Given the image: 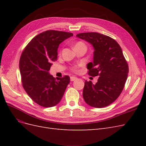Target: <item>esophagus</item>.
Returning a JSON list of instances; mask_svg holds the SVG:
<instances>
[{
  "label": "esophagus",
  "mask_w": 146,
  "mask_h": 146,
  "mask_svg": "<svg viewBox=\"0 0 146 146\" xmlns=\"http://www.w3.org/2000/svg\"><path fill=\"white\" fill-rule=\"evenodd\" d=\"M70 81H71V82H73V81H74V80H77V78L76 77H74V76H72V77H70Z\"/></svg>",
  "instance_id": "obj_1"
}]
</instances>
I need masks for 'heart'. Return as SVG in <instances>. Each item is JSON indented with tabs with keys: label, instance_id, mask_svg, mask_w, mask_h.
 I'll use <instances>...</instances> for the list:
<instances>
[{
	"label": "heart",
	"instance_id": "heart-1",
	"mask_svg": "<svg viewBox=\"0 0 146 146\" xmlns=\"http://www.w3.org/2000/svg\"><path fill=\"white\" fill-rule=\"evenodd\" d=\"M85 46V44H84L83 42H77L76 44H75L74 48L76 47H78V46ZM82 66V64H79L77 66H75L72 68V69L74 70V71H77L78 68L79 67V66Z\"/></svg>",
	"mask_w": 146,
	"mask_h": 146
}]
</instances>
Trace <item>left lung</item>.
Here are the masks:
<instances>
[{
    "mask_svg": "<svg viewBox=\"0 0 146 146\" xmlns=\"http://www.w3.org/2000/svg\"><path fill=\"white\" fill-rule=\"evenodd\" d=\"M76 36L93 47V62L88 63L87 69L89 76H99L95 85L91 81H85L84 100L92 107H107L121 94L129 73L122 48L114 39L99 33H81Z\"/></svg>",
    "mask_w": 146,
    "mask_h": 146,
    "instance_id": "obj_1",
    "label": "left lung"
}]
</instances>
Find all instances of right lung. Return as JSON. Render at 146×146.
<instances>
[{
	"label": "right lung",
	"instance_id": "1",
	"mask_svg": "<svg viewBox=\"0 0 146 146\" xmlns=\"http://www.w3.org/2000/svg\"><path fill=\"white\" fill-rule=\"evenodd\" d=\"M72 36V33L47 30L34 37L22 53L19 70L23 88L41 107L58 104L70 82L69 76L55 78L48 71L57 59L60 44Z\"/></svg>",
	"mask_w": 146,
	"mask_h": 146
}]
</instances>
